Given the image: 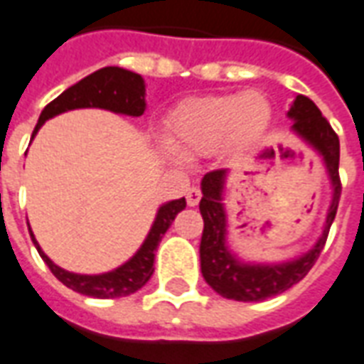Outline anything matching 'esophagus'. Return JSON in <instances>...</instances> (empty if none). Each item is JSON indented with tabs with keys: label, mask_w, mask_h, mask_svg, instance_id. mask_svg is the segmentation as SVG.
Returning a JSON list of instances; mask_svg holds the SVG:
<instances>
[{
	"label": "esophagus",
	"mask_w": 364,
	"mask_h": 364,
	"mask_svg": "<svg viewBox=\"0 0 364 364\" xmlns=\"http://www.w3.org/2000/svg\"><path fill=\"white\" fill-rule=\"evenodd\" d=\"M200 196H203L200 189L191 187V189L187 191V204H189V206H196V204L200 203Z\"/></svg>",
	"instance_id": "esophagus-1"
}]
</instances>
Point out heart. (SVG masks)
<instances>
[{
    "label": "heart",
    "mask_w": 364,
    "mask_h": 364,
    "mask_svg": "<svg viewBox=\"0 0 364 364\" xmlns=\"http://www.w3.org/2000/svg\"><path fill=\"white\" fill-rule=\"evenodd\" d=\"M272 109L260 92L218 94L183 102L168 121V146L183 158L218 148L245 150L262 139Z\"/></svg>",
    "instance_id": "heart-1"
}]
</instances>
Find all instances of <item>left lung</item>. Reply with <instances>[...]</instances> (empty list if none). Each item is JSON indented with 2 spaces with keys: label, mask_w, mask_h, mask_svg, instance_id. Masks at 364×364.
<instances>
[{
  "label": "left lung",
  "mask_w": 364,
  "mask_h": 364,
  "mask_svg": "<svg viewBox=\"0 0 364 364\" xmlns=\"http://www.w3.org/2000/svg\"><path fill=\"white\" fill-rule=\"evenodd\" d=\"M287 117L293 121L291 131L299 139L318 152L332 183V200L326 212L324 230L311 249L285 262H247L237 257L228 243V214L223 206V189L228 169H216L203 177L200 191V214L204 220L203 239H200V272L206 284L222 297L258 303L276 297L299 284L311 270L320 252L324 249L328 231L332 228L338 212L341 195L340 181V139L333 133L330 123L322 117L316 104L311 98L299 94L293 100Z\"/></svg>",
  "instance_id": "left-lung-1"
}]
</instances>
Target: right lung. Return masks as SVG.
Segmentation results:
<instances>
[{"instance_id": "add662e5", "label": "right lung", "mask_w": 364, "mask_h": 364, "mask_svg": "<svg viewBox=\"0 0 364 364\" xmlns=\"http://www.w3.org/2000/svg\"><path fill=\"white\" fill-rule=\"evenodd\" d=\"M144 94H146L144 79L139 73L127 71L121 67H104V69L79 80L77 85L69 86L65 92H61L53 102H50L44 107V112L40 114L38 123L32 131V139L36 136L38 129L44 125L46 121L59 114H65L69 109H79V107H102V109H109L114 114L139 117L146 109ZM185 206H187L185 198H177V200L161 204L144 243L141 245V249L136 250L125 264H121L119 268L112 272H104V274L90 276V274H75V272L63 270L61 266L53 264L50 257L42 250L32 230L31 237L38 255L48 264V268L52 270L53 276L61 284L67 285L69 289L96 299L127 297L131 293L139 291L142 285L150 279V276L154 274L156 249H158L164 233L169 230L175 216Z\"/></svg>"}]
</instances>
